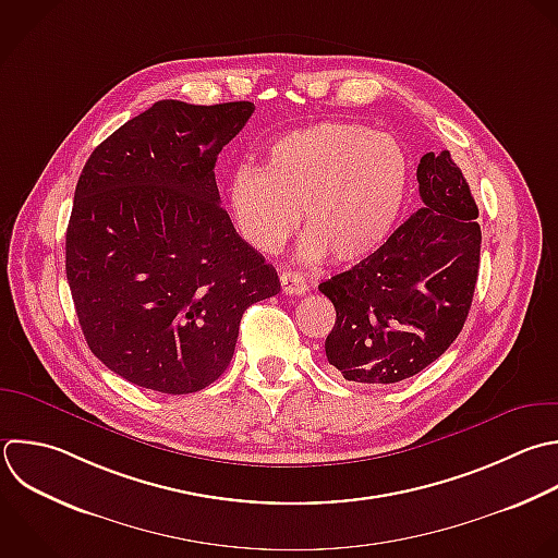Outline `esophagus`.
<instances>
[{
	"instance_id": "34e87169",
	"label": "esophagus",
	"mask_w": 558,
	"mask_h": 558,
	"mask_svg": "<svg viewBox=\"0 0 558 558\" xmlns=\"http://www.w3.org/2000/svg\"><path fill=\"white\" fill-rule=\"evenodd\" d=\"M281 290L283 294H305L307 292V281L301 272H292V270H286L281 275Z\"/></svg>"
}]
</instances>
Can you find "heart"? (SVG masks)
Segmentation results:
<instances>
[{"label": "heart", "instance_id": "obj_1", "mask_svg": "<svg viewBox=\"0 0 558 558\" xmlns=\"http://www.w3.org/2000/svg\"><path fill=\"white\" fill-rule=\"evenodd\" d=\"M410 190V161L390 135L320 122L272 140L264 166L231 177L229 207L240 235L277 253L303 216L301 255L355 264L395 231Z\"/></svg>", "mask_w": 558, "mask_h": 558}]
</instances>
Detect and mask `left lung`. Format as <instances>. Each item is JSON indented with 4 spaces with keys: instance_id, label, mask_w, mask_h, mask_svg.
Returning a JSON list of instances; mask_svg holds the SVG:
<instances>
[{
    "instance_id": "8db88e82",
    "label": "left lung",
    "mask_w": 558,
    "mask_h": 558,
    "mask_svg": "<svg viewBox=\"0 0 558 558\" xmlns=\"http://www.w3.org/2000/svg\"><path fill=\"white\" fill-rule=\"evenodd\" d=\"M416 181L423 207L373 255L318 286L336 307L325 353L349 381L416 375L466 320L482 242L475 201L449 150L423 155Z\"/></svg>"
}]
</instances>
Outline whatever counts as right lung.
Returning a JSON list of instances; mask_svg holds the SVG:
<instances>
[{
  "mask_svg": "<svg viewBox=\"0 0 558 558\" xmlns=\"http://www.w3.org/2000/svg\"><path fill=\"white\" fill-rule=\"evenodd\" d=\"M253 102H155L76 185L65 270L92 353L135 386L187 395L229 366L242 314L281 290L220 207L216 159Z\"/></svg>",
  "mask_w": 558,
  "mask_h": 558,
  "instance_id": "right-lung-1",
  "label": "right lung"
}]
</instances>
